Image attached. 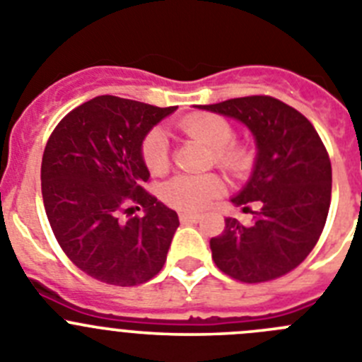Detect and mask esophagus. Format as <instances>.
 <instances>
[{
  "label": "esophagus",
  "mask_w": 362,
  "mask_h": 362,
  "mask_svg": "<svg viewBox=\"0 0 362 362\" xmlns=\"http://www.w3.org/2000/svg\"><path fill=\"white\" fill-rule=\"evenodd\" d=\"M203 219V216H201V214H187V212H183V214H179V221H181V223H199V221Z\"/></svg>",
  "instance_id": "obj_1"
}]
</instances>
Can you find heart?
<instances>
[{
  "label": "heart",
  "instance_id": "obj_1",
  "mask_svg": "<svg viewBox=\"0 0 362 362\" xmlns=\"http://www.w3.org/2000/svg\"><path fill=\"white\" fill-rule=\"evenodd\" d=\"M181 130L212 150L214 161L232 174H239L250 163V153L245 146L232 145L233 129L226 119L214 114H197L181 121ZM168 136L163 129H153L143 141V159L153 174L168 168ZM225 188L223 179L216 174L190 175L179 174L166 181L161 197L172 209L183 212H197L209 206Z\"/></svg>",
  "mask_w": 362,
  "mask_h": 362
}]
</instances>
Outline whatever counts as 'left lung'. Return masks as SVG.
Wrapping results in <instances>:
<instances>
[{
  "label": "left lung",
  "instance_id": "1",
  "mask_svg": "<svg viewBox=\"0 0 362 362\" xmlns=\"http://www.w3.org/2000/svg\"><path fill=\"white\" fill-rule=\"evenodd\" d=\"M197 108L245 124L257 148L250 177L230 199L257 210L250 225L226 217L225 232L210 239L214 263L243 283L288 274L313 250L330 209L332 165L321 137L300 112L270 95Z\"/></svg>",
  "mask_w": 362,
  "mask_h": 362
}]
</instances>
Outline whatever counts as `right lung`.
Listing matches in <instances>:
<instances>
[{"mask_svg": "<svg viewBox=\"0 0 362 362\" xmlns=\"http://www.w3.org/2000/svg\"><path fill=\"white\" fill-rule=\"evenodd\" d=\"M172 112L98 95L66 114L45 146V212L63 252L94 279L136 286L165 264L179 217L141 187L150 177L143 141ZM130 202L146 216L124 220Z\"/></svg>", "mask_w": 362, "mask_h": 362, "instance_id": "right-lung-1", "label": "right lung"}]
</instances>
